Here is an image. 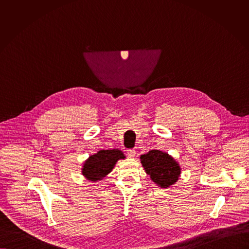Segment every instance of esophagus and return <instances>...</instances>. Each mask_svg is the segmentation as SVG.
Instances as JSON below:
<instances>
[{"label": "esophagus", "mask_w": 249, "mask_h": 249, "mask_svg": "<svg viewBox=\"0 0 249 249\" xmlns=\"http://www.w3.org/2000/svg\"><path fill=\"white\" fill-rule=\"evenodd\" d=\"M126 153H127V156L129 158H134L135 155H136V150H135V148H130V149L127 150Z\"/></svg>", "instance_id": "1"}]
</instances>
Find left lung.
Listing matches in <instances>:
<instances>
[{"label": "left lung", "instance_id": "left-lung-1", "mask_svg": "<svg viewBox=\"0 0 249 249\" xmlns=\"http://www.w3.org/2000/svg\"><path fill=\"white\" fill-rule=\"evenodd\" d=\"M147 176L160 188H169L178 182L181 168L178 161L167 152L152 149L140 157Z\"/></svg>", "mask_w": 249, "mask_h": 249}]
</instances>
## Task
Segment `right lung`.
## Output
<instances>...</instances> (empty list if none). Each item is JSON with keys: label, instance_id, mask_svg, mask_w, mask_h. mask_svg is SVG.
I'll list each match as a JSON object with an SVG mask.
<instances>
[{"label": "right lung", "instance_id": "add662e5", "mask_svg": "<svg viewBox=\"0 0 249 249\" xmlns=\"http://www.w3.org/2000/svg\"><path fill=\"white\" fill-rule=\"evenodd\" d=\"M124 158V152L118 148L102 149L85 160L81 169L82 176L92 182L101 181L112 172L119 160Z\"/></svg>", "mask_w": 249, "mask_h": 249}]
</instances>
